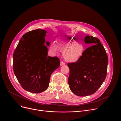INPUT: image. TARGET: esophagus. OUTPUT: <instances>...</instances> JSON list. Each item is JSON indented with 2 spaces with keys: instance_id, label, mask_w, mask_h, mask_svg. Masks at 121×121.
<instances>
[{
  "instance_id": "esophagus-1",
  "label": "esophagus",
  "mask_w": 121,
  "mask_h": 121,
  "mask_svg": "<svg viewBox=\"0 0 121 121\" xmlns=\"http://www.w3.org/2000/svg\"><path fill=\"white\" fill-rule=\"evenodd\" d=\"M65 64V63L63 61H61L60 62V65H64Z\"/></svg>"
}]
</instances>
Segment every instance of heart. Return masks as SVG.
<instances>
[{"instance_id":"1","label":"heart","mask_w":121,"mask_h":121,"mask_svg":"<svg viewBox=\"0 0 121 121\" xmlns=\"http://www.w3.org/2000/svg\"><path fill=\"white\" fill-rule=\"evenodd\" d=\"M51 48L55 51H57L58 49L63 53L64 59L69 62L78 61L82 56L85 50L83 43L79 40L77 41L74 37L61 38L57 41V46L55 43L52 44Z\"/></svg>"}]
</instances>
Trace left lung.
<instances>
[{
  "label": "left lung",
  "instance_id": "obj_1",
  "mask_svg": "<svg viewBox=\"0 0 121 121\" xmlns=\"http://www.w3.org/2000/svg\"><path fill=\"white\" fill-rule=\"evenodd\" d=\"M84 41L94 45L86 49L78 61L67 64L68 84L72 92L78 96L95 93L105 80L107 72L108 57L99 40L88 35Z\"/></svg>",
  "mask_w": 121,
  "mask_h": 121
}]
</instances>
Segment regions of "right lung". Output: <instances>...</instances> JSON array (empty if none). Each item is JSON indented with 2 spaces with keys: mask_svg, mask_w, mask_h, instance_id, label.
<instances>
[{
  "mask_svg": "<svg viewBox=\"0 0 121 121\" xmlns=\"http://www.w3.org/2000/svg\"><path fill=\"white\" fill-rule=\"evenodd\" d=\"M46 33L41 29L27 32L14 52V73L22 88L32 93L45 91L52 73L60 65L59 58L47 56L48 49L44 44Z\"/></svg>",
  "mask_w": 121,
  "mask_h": 121,
  "instance_id": "right-lung-1",
  "label": "right lung"
}]
</instances>
